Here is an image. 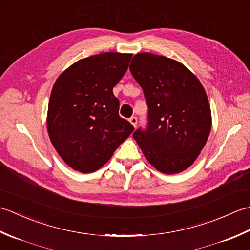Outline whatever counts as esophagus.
<instances>
[{"label":"esophagus","mask_w":250,"mask_h":250,"mask_svg":"<svg viewBox=\"0 0 250 250\" xmlns=\"http://www.w3.org/2000/svg\"><path fill=\"white\" fill-rule=\"evenodd\" d=\"M129 121L131 122V124H132V125H133L134 126V128H135V126H136V125H137V118H136V117H131V118L129 119Z\"/></svg>","instance_id":"1"}]
</instances>
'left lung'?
I'll list each match as a JSON object with an SVG mask.
<instances>
[{
	"label": "left lung",
	"mask_w": 250,
	"mask_h": 250,
	"mask_svg": "<svg viewBox=\"0 0 250 250\" xmlns=\"http://www.w3.org/2000/svg\"><path fill=\"white\" fill-rule=\"evenodd\" d=\"M130 71L148 106L147 126L134 132V140L158 171H185L203 149L211 128L203 86L182 63L148 52L133 57Z\"/></svg>",
	"instance_id": "left-lung-1"
}]
</instances>
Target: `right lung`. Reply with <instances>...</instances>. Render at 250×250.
Returning <instances> with one entry per match:
<instances>
[{
    "mask_svg": "<svg viewBox=\"0 0 250 250\" xmlns=\"http://www.w3.org/2000/svg\"><path fill=\"white\" fill-rule=\"evenodd\" d=\"M131 58L118 52L84 58L54 84L47 130L58 153L75 171H97L134 130L119 116V100L113 93Z\"/></svg>",
    "mask_w": 250,
    "mask_h": 250,
    "instance_id": "add662e5",
    "label": "right lung"
}]
</instances>
